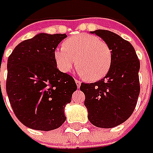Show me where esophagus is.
<instances>
[{
    "mask_svg": "<svg viewBox=\"0 0 153 153\" xmlns=\"http://www.w3.org/2000/svg\"><path fill=\"white\" fill-rule=\"evenodd\" d=\"M75 82H76V85H77V88H80V86H81L82 82H81L79 80H75Z\"/></svg>",
    "mask_w": 153,
    "mask_h": 153,
    "instance_id": "34e87169",
    "label": "esophagus"
}]
</instances>
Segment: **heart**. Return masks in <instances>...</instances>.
Here are the masks:
<instances>
[{"mask_svg": "<svg viewBox=\"0 0 153 153\" xmlns=\"http://www.w3.org/2000/svg\"><path fill=\"white\" fill-rule=\"evenodd\" d=\"M54 60L62 72L70 71L77 61L79 72L89 81H97L108 73L112 53L99 37L82 33L66 39L63 46L54 51Z\"/></svg>", "mask_w": 153, "mask_h": 153, "instance_id": "obj_1", "label": "heart"}]
</instances>
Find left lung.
Returning a JSON list of instances; mask_svg holds the SVG:
<instances>
[{
  "label": "left lung",
  "mask_w": 153,
  "mask_h": 153,
  "mask_svg": "<svg viewBox=\"0 0 153 153\" xmlns=\"http://www.w3.org/2000/svg\"><path fill=\"white\" fill-rule=\"evenodd\" d=\"M111 48L112 60L104 78L82 83L89 121L96 127L113 128L132 114L140 94V61L133 46L112 31H91Z\"/></svg>",
  "instance_id": "obj_1"
}]
</instances>
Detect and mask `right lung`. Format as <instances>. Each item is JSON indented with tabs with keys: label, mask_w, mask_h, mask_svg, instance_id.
Masks as SVG:
<instances>
[{
	"label": "right lung",
	"mask_w": 153,
	"mask_h": 153,
	"mask_svg": "<svg viewBox=\"0 0 153 153\" xmlns=\"http://www.w3.org/2000/svg\"><path fill=\"white\" fill-rule=\"evenodd\" d=\"M66 37L37 34L19 43L8 58L7 95L15 116L28 128L51 131L66 120L64 107L77 85L54 60V51Z\"/></svg>",
	"instance_id": "right-lung-1"
}]
</instances>
